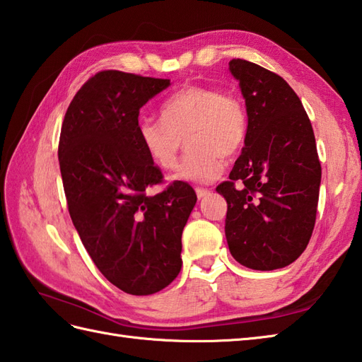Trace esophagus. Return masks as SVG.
<instances>
[{
	"instance_id": "1",
	"label": "esophagus",
	"mask_w": 362,
	"mask_h": 362,
	"mask_svg": "<svg viewBox=\"0 0 362 362\" xmlns=\"http://www.w3.org/2000/svg\"><path fill=\"white\" fill-rule=\"evenodd\" d=\"M211 191L206 189V188H196V194L199 199H205L206 196H210Z\"/></svg>"
}]
</instances>
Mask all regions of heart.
Wrapping results in <instances>:
<instances>
[{"instance_id": "b5f03b06", "label": "heart", "mask_w": 362, "mask_h": 362, "mask_svg": "<svg viewBox=\"0 0 362 362\" xmlns=\"http://www.w3.org/2000/svg\"><path fill=\"white\" fill-rule=\"evenodd\" d=\"M161 119L141 118L136 135L160 169H174L187 138L188 152L177 180L211 183L224 171V157L243 148L249 118L245 105L232 93L205 86L177 90L161 105Z\"/></svg>"}]
</instances>
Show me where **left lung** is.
I'll list each match as a JSON object with an SVG mask.
<instances>
[{"mask_svg":"<svg viewBox=\"0 0 362 362\" xmlns=\"http://www.w3.org/2000/svg\"><path fill=\"white\" fill-rule=\"evenodd\" d=\"M240 82L249 127L241 156L216 188L227 201L226 238L238 263L274 271L302 255L316 222L322 168L302 101L279 74L243 59Z\"/></svg>","mask_w":362,"mask_h":362,"instance_id":"1","label":"left lung"}]
</instances>
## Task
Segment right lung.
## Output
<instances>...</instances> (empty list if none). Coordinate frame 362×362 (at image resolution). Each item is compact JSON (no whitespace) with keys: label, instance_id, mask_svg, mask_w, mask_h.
<instances>
[{"label":"right lung","instance_id":"1","mask_svg":"<svg viewBox=\"0 0 362 362\" xmlns=\"http://www.w3.org/2000/svg\"><path fill=\"white\" fill-rule=\"evenodd\" d=\"M169 86V79L98 73L73 98L60 132L73 224L101 274L132 296L158 292L179 275L182 232L197 201L185 182L148 194L163 174L138 140V115Z\"/></svg>","mask_w":362,"mask_h":362}]
</instances>
